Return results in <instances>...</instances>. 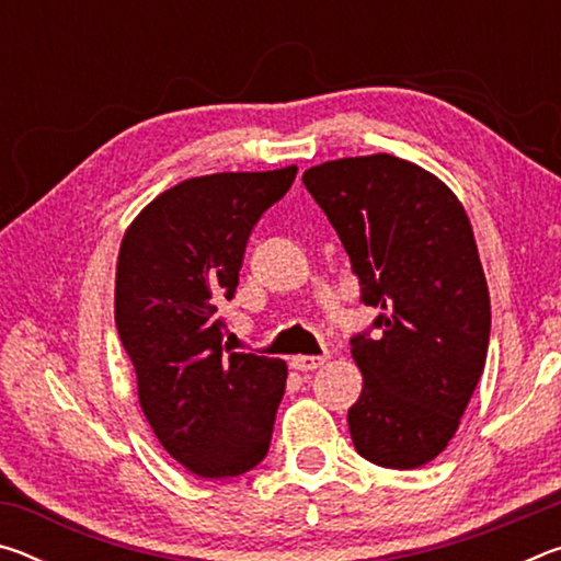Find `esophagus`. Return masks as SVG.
<instances>
[{
  "label": "esophagus",
  "mask_w": 561,
  "mask_h": 561,
  "mask_svg": "<svg viewBox=\"0 0 561 561\" xmlns=\"http://www.w3.org/2000/svg\"><path fill=\"white\" fill-rule=\"evenodd\" d=\"M324 360V356H291V368L294 371H314Z\"/></svg>",
  "instance_id": "obj_1"
}]
</instances>
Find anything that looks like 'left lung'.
Segmentation results:
<instances>
[{
  "label": "left lung",
  "mask_w": 561,
  "mask_h": 561,
  "mask_svg": "<svg viewBox=\"0 0 561 561\" xmlns=\"http://www.w3.org/2000/svg\"><path fill=\"white\" fill-rule=\"evenodd\" d=\"M381 309L376 339H351L364 374L348 408L354 448L368 462L413 470L448 448L488 358L490 291L470 217L421 165L376 153L301 175Z\"/></svg>",
  "instance_id": "left-lung-1"
}]
</instances>
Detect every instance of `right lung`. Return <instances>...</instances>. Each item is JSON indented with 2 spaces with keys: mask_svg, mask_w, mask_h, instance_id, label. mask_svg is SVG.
<instances>
[{
  "mask_svg": "<svg viewBox=\"0 0 561 561\" xmlns=\"http://www.w3.org/2000/svg\"><path fill=\"white\" fill-rule=\"evenodd\" d=\"M297 165L187 178L128 225L116 327L158 443L187 472L237 478L264 460L287 386L282 358L234 354L217 307L234 297L244 247Z\"/></svg>",
  "mask_w": 561,
  "mask_h": 561,
  "instance_id": "obj_1",
  "label": "right lung"
}]
</instances>
